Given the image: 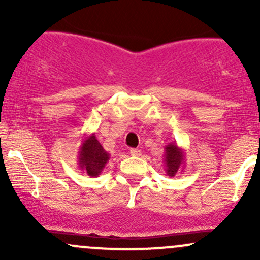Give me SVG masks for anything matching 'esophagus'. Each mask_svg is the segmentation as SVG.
I'll return each mask as SVG.
<instances>
[{
	"label": "esophagus",
	"instance_id": "34e87169",
	"mask_svg": "<svg viewBox=\"0 0 260 260\" xmlns=\"http://www.w3.org/2000/svg\"><path fill=\"white\" fill-rule=\"evenodd\" d=\"M129 153H131V156L138 157V156H141V154H142V152H141V149H138V148H132L129 151Z\"/></svg>",
	"mask_w": 260,
	"mask_h": 260
}]
</instances>
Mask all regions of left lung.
<instances>
[{"label":"left lung","instance_id":"8db88e82","mask_svg":"<svg viewBox=\"0 0 260 260\" xmlns=\"http://www.w3.org/2000/svg\"><path fill=\"white\" fill-rule=\"evenodd\" d=\"M164 162L166 166V175L170 177H174L185 169V151L177 146L176 141L165 147Z\"/></svg>","mask_w":260,"mask_h":260}]
</instances>
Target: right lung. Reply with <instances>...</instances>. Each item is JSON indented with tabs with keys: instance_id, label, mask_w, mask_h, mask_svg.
<instances>
[{
	"instance_id": "obj_1",
	"label": "right lung",
	"mask_w": 260,
	"mask_h": 260,
	"mask_svg": "<svg viewBox=\"0 0 260 260\" xmlns=\"http://www.w3.org/2000/svg\"><path fill=\"white\" fill-rule=\"evenodd\" d=\"M109 158L111 154L99 143L94 133L84 137L78 151V165L81 171L90 177H98Z\"/></svg>"
}]
</instances>
